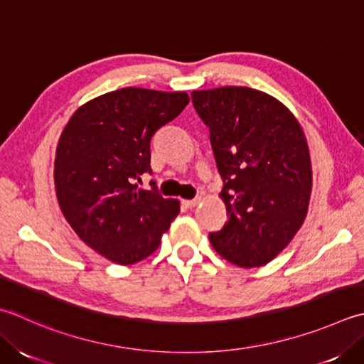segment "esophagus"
I'll list each match as a JSON object with an SVG mask.
<instances>
[{"mask_svg":"<svg viewBox=\"0 0 364 364\" xmlns=\"http://www.w3.org/2000/svg\"><path fill=\"white\" fill-rule=\"evenodd\" d=\"M200 202V197H196V198H191V200H183V205L186 206V208H194V206Z\"/></svg>","mask_w":364,"mask_h":364,"instance_id":"34e87169","label":"esophagus"}]
</instances>
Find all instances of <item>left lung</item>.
<instances>
[{
	"label": "left lung",
	"mask_w": 364,
	"mask_h": 364,
	"mask_svg": "<svg viewBox=\"0 0 364 364\" xmlns=\"http://www.w3.org/2000/svg\"><path fill=\"white\" fill-rule=\"evenodd\" d=\"M191 97L210 129L229 213L210 243L238 267L265 265L308 213L312 170L304 132L286 107L257 90L224 87Z\"/></svg>",
	"instance_id": "obj_1"
}]
</instances>
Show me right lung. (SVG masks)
Listing matches in <instances>:
<instances>
[{"label": "right lung", "mask_w": 364, "mask_h": 364, "mask_svg": "<svg viewBox=\"0 0 364 364\" xmlns=\"http://www.w3.org/2000/svg\"><path fill=\"white\" fill-rule=\"evenodd\" d=\"M186 92L123 88L78 109L60 137L55 186L61 211L83 243L119 265L153 254L180 213L175 198L156 183L139 189L153 173V134L183 112Z\"/></svg>", "instance_id": "obj_1"}]
</instances>
